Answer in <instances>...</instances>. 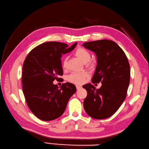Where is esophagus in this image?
Masks as SVG:
<instances>
[{"mask_svg":"<svg viewBox=\"0 0 149 149\" xmlns=\"http://www.w3.org/2000/svg\"><path fill=\"white\" fill-rule=\"evenodd\" d=\"M81 88H82V86H79V85L76 86V89H77V90H78V89H81Z\"/></svg>","mask_w":149,"mask_h":149,"instance_id":"esophagus-1","label":"esophagus"}]
</instances>
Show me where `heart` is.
Returning <instances> with one entry per match:
<instances>
[{"label":"heart","instance_id":"heart-1","mask_svg":"<svg viewBox=\"0 0 149 149\" xmlns=\"http://www.w3.org/2000/svg\"><path fill=\"white\" fill-rule=\"evenodd\" d=\"M75 54L79 60L84 62L85 61H89L91 58V54L88 50L83 47H79L75 51ZM67 58L65 57L63 60V65L65 67L66 65ZM89 76V73L86 70L74 72L67 76V81L74 84H82L84 83Z\"/></svg>","mask_w":149,"mask_h":149}]
</instances>
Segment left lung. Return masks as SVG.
Listing matches in <instances>:
<instances>
[{
  "label": "left lung",
  "mask_w": 149,
  "mask_h": 149,
  "mask_svg": "<svg viewBox=\"0 0 149 149\" xmlns=\"http://www.w3.org/2000/svg\"><path fill=\"white\" fill-rule=\"evenodd\" d=\"M82 46L95 53L97 58L93 83L101 82L100 89L90 83L82 86L87 91L84 100L86 112L96 119L112 116L126 97L130 79V67L123 50L112 40L87 42Z\"/></svg>",
  "instance_id": "1"
}]
</instances>
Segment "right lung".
<instances>
[{
	"mask_svg": "<svg viewBox=\"0 0 149 149\" xmlns=\"http://www.w3.org/2000/svg\"><path fill=\"white\" fill-rule=\"evenodd\" d=\"M65 43L47 42L31 51L23 63V92L30 110L37 118L49 121L63 113L69 99L76 91L75 85L66 82L60 88L53 84L63 75L61 57L73 50Z\"/></svg>",
	"mask_w": 149,
	"mask_h": 149,
	"instance_id": "obj_1",
	"label": "right lung"
}]
</instances>
